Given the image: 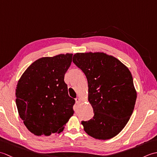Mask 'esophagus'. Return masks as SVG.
<instances>
[{"label": "esophagus", "mask_w": 157, "mask_h": 157, "mask_svg": "<svg viewBox=\"0 0 157 157\" xmlns=\"http://www.w3.org/2000/svg\"><path fill=\"white\" fill-rule=\"evenodd\" d=\"M75 102H76L77 104H78V103L80 102V98H78V97L76 98H75Z\"/></svg>", "instance_id": "34e87169"}]
</instances>
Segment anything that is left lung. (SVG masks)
Masks as SVG:
<instances>
[{"mask_svg":"<svg viewBox=\"0 0 157 157\" xmlns=\"http://www.w3.org/2000/svg\"><path fill=\"white\" fill-rule=\"evenodd\" d=\"M73 62L84 73L94 117L82 121L84 131L98 140L117 135L128 123L137 94L128 68L103 52L76 53Z\"/></svg>","mask_w":157,"mask_h":157,"instance_id":"obj_1","label":"left lung"}]
</instances>
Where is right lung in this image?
Instances as JSON below:
<instances>
[{"instance_id": "1", "label": "right lung", "mask_w": 157, "mask_h": 157, "mask_svg": "<svg viewBox=\"0 0 157 157\" xmlns=\"http://www.w3.org/2000/svg\"><path fill=\"white\" fill-rule=\"evenodd\" d=\"M73 54L42 57L28 67L19 80L16 105L29 132L48 136L60 133L73 114L75 100L64 81Z\"/></svg>"}]
</instances>
